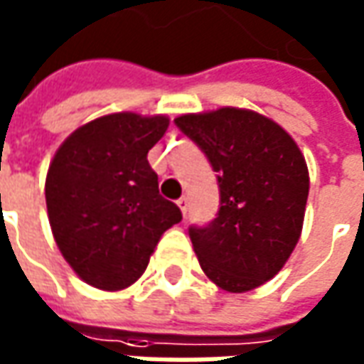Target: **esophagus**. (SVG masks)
Instances as JSON below:
<instances>
[{"label": "esophagus", "mask_w": 364, "mask_h": 364, "mask_svg": "<svg viewBox=\"0 0 364 364\" xmlns=\"http://www.w3.org/2000/svg\"><path fill=\"white\" fill-rule=\"evenodd\" d=\"M177 205H179V209H181V213H183V215H187V209H189V199H187L185 195H183V197H179V199H177Z\"/></svg>", "instance_id": "1"}]
</instances>
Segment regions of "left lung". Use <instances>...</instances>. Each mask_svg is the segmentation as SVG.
<instances>
[{"label": "left lung", "mask_w": 364, "mask_h": 364, "mask_svg": "<svg viewBox=\"0 0 364 364\" xmlns=\"http://www.w3.org/2000/svg\"><path fill=\"white\" fill-rule=\"evenodd\" d=\"M175 125L217 173V217L189 227L201 269L229 293L263 285L301 237L309 197L305 157L283 127L253 111L223 107L181 115Z\"/></svg>", "instance_id": "1"}]
</instances>
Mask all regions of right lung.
Returning <instances> with one entry per match:
<instances>
[{
	"instance_id": "obj_1",
	"label": "right lung",
	"mask_w": 364,
	"mask_h": 364,
	"mask_svg": "<svg viewBox=\"0 0 364 364\" xmlns=\"http://www.w3.org/2000/svg\"><path fill=\"white\" fill-rule=\"evenodd\" d=\"M169 119L113 113L73 131L46 179L59 251L85 283L119 291L147 269L161 235L183 219L147 161Z\"/></svg>"
}]
</instances>
